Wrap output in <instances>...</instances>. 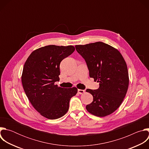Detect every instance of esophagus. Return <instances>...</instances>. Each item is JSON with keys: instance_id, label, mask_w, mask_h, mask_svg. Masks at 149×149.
<instances>
[{"instance_id": "esophagus-1", "label": "esophagus", "mask_w": 149, "mask_h": 149, "mask_svg": "<svg viewBox=\"0 0 149 149\" xmlns=\"http://www.w3.org/2000/svg\"><path fill=\"white\" fill-rule=\"evenodd\" d=\"M84 93H85V90H80V89L78 90V93L79 94H83Z\"/></svg>"}]
</instances>
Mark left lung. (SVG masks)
<instances>
[{
    "label": "left lung",
    "instance_id": "1",
    "mask_svg": "<svg viewBox=\"0 0 149 149\" xmlns=\"http://www.w3.org/2000/svg\"><path fill=\"white\" fill-rule=\"evenodd\" d=\"M75 47L86 61L90 77L99 82L97 90H86L93 96L87 110L98 117L111 114L120 107L128 90L129 78L125 60L117 49L102 42Z\"/></svg>",
    "mask_w": 149,
    "mask_h": 149
}]
</instances>
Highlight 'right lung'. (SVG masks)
Segmentation results:
<instances>
[{"instance_id":"obj_1","label":"right lung","mask_w":149,"mask_h":149,"mask_svg":"<svg viewBox=\"0 0 149 149\" xmlns=\"http://www.w3.org/2000/svg\"><path fill=\"white\" fill-rule=\"evenodd\" d=\"M75 51L69 45H48L33 51L26 61L22 75L25 93L35 109L50 120L59 118L68 111L70 101L78 89L61 88L59 80L61 62Z\"/></svg>"}]
</instances>
